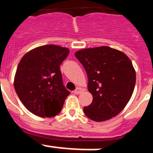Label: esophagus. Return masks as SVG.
<instances>
[{
    "label": "esophagus",
    "mask_w": 153,
    "mask_h": 153,
    "mask_svg": "<svg viewBox=\"0 0 153 153\" xmlns=\"http://www.w3.org/2000/svg\"><path fill=\"white\" fill-rule=\"evenodd\" d=\"M83 91H84V90H83L82 88H81V87H77V88L75 89V91H74V93L78 95V94H80V93H82Z\"/></svg>",
    "instance_id": "obj_1"
}]
</instances>
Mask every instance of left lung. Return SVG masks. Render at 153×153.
<instances>
[{
	"mask_svg": "<svg viewBox=\"0 0 153 153\" xmlns=\"http://www.w3.org/2000/svg\"><path fill=\"white\" fill-rule=\"evenodd\" d=\"M87 72L93 102L84 108L87 117L102 122L117 116L132 96L136 73L131 60L108 46L84 48L75 54Z\"/></svg>",
	"mask_w": 153,
	"mask_h": 153,
	"instance_id": "obj_1",
	"label": "left lung"
}]
</instances>
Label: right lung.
<instances>
[{"label": "right lung", "mask_w": 153, "mask_h": 153, "mask_svg": "<svg viewBox=\"0 0 153 153\" xmlns=\"http://www.w3.org/2000/svg\"><path fill=\"white\" fill-rule=\"evenodd\" d=\"M69 48L45 45L28 51L21 59L14 87L25 108L40 117H52L61 111L70 92L63 84L60 65Z\"/></svg>", "instance_id": "add662e5"}]
</instances>
